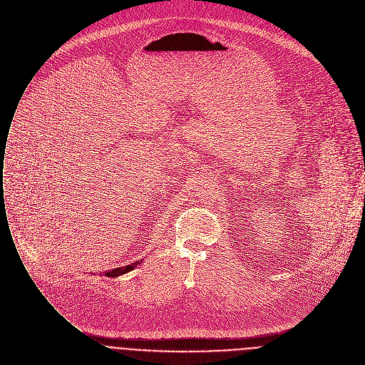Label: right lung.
<instances>
[{"label": "right lung", "mask_w": 365, "mask_h": 365, "mask_svg": "<svg viewBox=\"0 0 365 365\" xmlns=\"http://www.w3.org/2000/svg\"><path fill=\"white\" fill-rule=\"evenodd\" d=\"M140 262H141V260H137V262H134V263H130V264H127V266H123V267H116V269H113V270L105 272V274H106L108 277H118V276H120V274H124V273H127V272L133 270L134 267H137V264H140Z\"/></svg>", "instance_id": "right-lung-1"}]
</instances>
